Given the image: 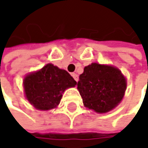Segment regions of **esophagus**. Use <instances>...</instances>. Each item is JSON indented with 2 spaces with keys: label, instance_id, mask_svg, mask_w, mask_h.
I'll return each instance as SVG.
<instances>
[{
  "label": "esophagus",
  "instance_id": "1",
  "mask_svg": "<svg viewBox=\"0 0 148 148\" xmlns=\"http://www.w3.org/2000/svg\"><path fill=\"white\" fill-rule=\"evenodd\" d=\"M72 76H73V78H74L75 81H78V79H79V76H78V74H76L75 73H73V74H72Z\"/></svg>",
  "mask_w": 148,
  "mask_h": 148
}]
</instances>
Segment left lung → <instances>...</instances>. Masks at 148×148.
Segmentation results:
<instances>
[{"mask_svg":"<svg viewBox=\"0 0 148 148\" xmlns=\"http://www.w3.org/2000/svg\"><path fill=\"white\" fill-rule=\"evenodd\" d=\"M77 88L85 107L98 113H106L122 101L127 81L117 68L94 62L85 67Z\"/></svg>","mask_w":148,"mask_h":148,"instance_id":"obj_1","label":"left lung"}]
</instances>
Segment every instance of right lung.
<instances>
[{
  "label": "right lung",
  "instance_id": "1",
  "mask_svg": "<svg viewBox=\"0 0 148 148\" xmlns=\"http://www.w3.org/2000/svg\"><path fill=\"white\" fill-rule=\"evenodd\" d=\"M23 85L30 103L38 110H49L57 107L62 93L75 86L76 81L66 70L49 63L40 70L27 74Z\"/></svg>",
  "mask_w": 148,
  "mask_h": 148
}]
</instances>
